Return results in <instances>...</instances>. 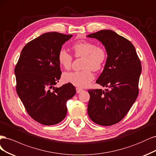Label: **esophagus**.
Returning a JSON list of instances; mask_svg holds the SVG:
<instances>
[{
    "mask_svg": "<svg viewBox=\"0 0 156 156\" xmlns=\"http://www.w3.org/2000/svg\"><path fill=\"white\" fill-rule=\"evenodd\" d=\"M76 93H80V92H82V91H83V89H81V88H80V87H76Z\"/></svg>",
    "mask_w": 156,
    "mask_h": 156,
    "instance_id": "esophagus-1",
    "label": "esophagus"
}]
</instances>
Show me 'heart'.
Segmentation results:
<instances>
[{"label": "heart", "instance_id": "obj_1", "mask_svg": "<svg viewBox=\"0 0 156 156\" xmlns=\"http://www.w3.org/2000/svg\"><path fill=\"white\" fill-rule=\"evenodd\" d=\"M72 50L76 57H83L84 70L64 73L62 76L63 81L80 87H87L94 79L91 69L98 71L102 67L107 58L106 51L102 47H97L93 43L85 41L75 43L72 46ZM58 60L63 68L69 69L71 66L73 58L65 50L62 49L58 53Z\"/></svg>", "mask_w": 156, "mask_h": 156}]
</instances>
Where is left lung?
Masks as SVG:
<instances>
[{"label":"left lung","mask_w":156,"mask_h":156,"mask_svg":"<svg viewBox=\"0 0 156 156\" xmlns=\"http://www.w3.org/2000/svg\"><path fill=\"white\" fill-rule=\"evenodd\" d=\"M87 37L98 40L106 51V62L96 83L109 88L88 90L87 113L94 123L111 126L126 116L137 99L140 62L132 43L111 30H102Z\"/></svg>","instance_id":"obj_1"}]
</instances>
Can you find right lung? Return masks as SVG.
I'll list each match as a JSON object with an SVG mask.
<instances>
[{
    "label": "right lung",
    "instance_id": "1",
    "mask_svg": "<svg viewBox=\"0 0 156 156\" xmlns=\"http://www.w3.org/2000/svg\"><path fill=\"white\" fill-rule=\"evenodd\" d=\"M73 35L44 33L23 48L15 68L16 90L27 112L43 125L56 124L65 119L66 102L76 94L71 83L56 87L61 76L58 55Z\"/></svg>",
    "mask_w": 156,
    "mask_h": 156
}]
</instances>
